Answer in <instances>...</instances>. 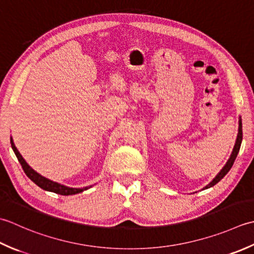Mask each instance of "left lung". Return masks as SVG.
<instances>
[{"mask_svg": "<svg viewBox=\"0 0 254 254\" xmlns=\"http://www.w3.org/2000/svg\"><path fill=\"white\" fill-rule=\"evenodd\" d=\"M241 141H242V123H241V117H239V127H238V134H237V139H236L234 149H232V152L230 154V158L228 159V161H227L226 164L224 165V168L220 170V172L217 174L216 177L213 179V181H210V183L207 184L203 190H207V189H209V188H213L214 185H216L217 183H218L219 181L222 178H224L227 173L229 172V170L231 169L232 164H234L235 160H236V158L238 156V153H239Z\"/></svg>", "mask_w": 254, "mask_h": 254, "instance_id": "1", "label": "left lung"}]
</instances>
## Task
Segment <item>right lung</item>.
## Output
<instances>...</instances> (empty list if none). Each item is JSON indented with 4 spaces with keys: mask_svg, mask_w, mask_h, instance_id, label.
<instances>
[{
    "mask_svg": "<svg viewBox=\"0 0 254 254\" xmlns=\"http://www.w3.org/2000/svg\"><path fill=\"white\" fill-rule=\"evenodd\" d=\"M11 144H12V149L15 153V156L17 157L18 161L22 165V168L24 170V172L26 173V175L33 181V182L38 185L40 189H43L45 190H48V192H54L56 194H60V195H64V196H68V195H74L77 193H81L83 192V190H89L91 186H85V188H81V189H75V188H69V186H65V185H62L60 183H57L54 182V181H51L47 178L43 177V175H40L39 173L36 172L34 169H32L28 165V163L25 161V159L22 157V154L19 153V151L17 150V148L15 147L14 141H13V138L11 137Z\"/></svg>",
    "mask_w": 254,
    "mask_h": 254,
    "instance_id": "1",
    "label": "right lung"
}]
</instances>
